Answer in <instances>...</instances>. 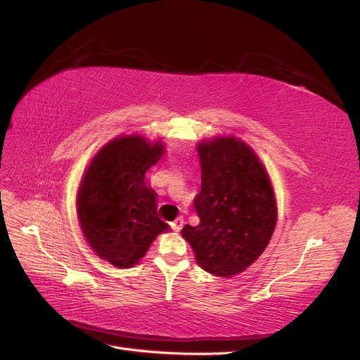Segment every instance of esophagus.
I'll list each match as a JSON object with an SVG mask.
<instances>
[{
    "label": "esophagus",
    "mask_w": 360,
    "mask_h": 360,
    "mask_svg": "<svg viewBox=\"0 0 360 360\" xmlns=\"http://www.w3.org/2000/svg\"><path fill=\"white\" fill-rule=\"evenodd\" d=\"M183 225H185V221H183V217H179L177 220H174L171 223V228L175 231V233H179V231L183 228Z\"/></svg>",
    "instance_id": "obj_1"
}]
</instances>
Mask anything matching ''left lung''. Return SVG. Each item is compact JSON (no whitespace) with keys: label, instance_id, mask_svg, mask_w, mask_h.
<instances>
[{"label":"left lung","instance_id":"1","mask_svg":"<svg viewBox=\"0 0 360 360\" xmlns=\"http://www.w3.org/2000/svg\"><path fill=\"white\" fill-rule=\"evenodd\" d=\"M198 157L202 189L194 207L200 223L185 225L181 234L198 265L229 277L250 266L269 243L277 220L274 193L257 155L240 140L202 143Z\"/></svg>","mask_w":360,"mask_h":360}]
</instances>
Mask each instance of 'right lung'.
<instances>
[{
	"label": "right lung",
	"mask_w": 360,
	"mask_h": 360,
	"mask_svg": "<svg viewBox=\"0 0 360 360\" xmlns=\"http://www.w3.org/2000/svg\"><path fill=\"white\" fill-rule=\"evenodd\" d=\"M163 154L143 137L115 139L95 155L78 189L77 210L86 240L117 268L134 266L167 229L145 174Z\"/></svg>",
	"instance_id": "right-lung-1"
}]
</instances>
